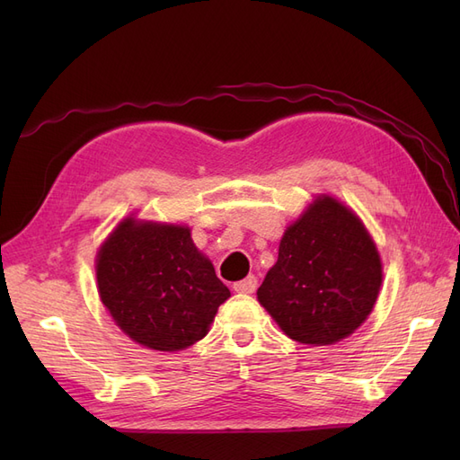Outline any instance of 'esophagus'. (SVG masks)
<instances>
[{
  "mask_svg": "<svg viewBox=\"0 0 460 460\" xmlns=\"http://www.w3.org/2000/svg\"><path fill=\"white\" fill-rule=\"evenodd\" d=\"M255 289H257L255 276H247V278H243V280L234 284V291H238V294H253Z\"/></svg>",
  "mask_w": 460,
  "mask_h": 460,
  "instance_id": "1",
  "label": "esophagus"
}]
</instances>
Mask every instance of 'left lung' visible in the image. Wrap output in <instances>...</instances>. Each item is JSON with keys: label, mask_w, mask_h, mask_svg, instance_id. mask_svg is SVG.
<instances>
[{"label": "left lung", "mask_w": 460, "mask_h": 460, "mask_svg": "<svg viewBox=\"0 0 460 460\" xmlns=\"http://www.w3.org/2000/svg\"><path fill=\"white\" fill-rule=\"evenodd\" d=\"M380 286V253L363 220L318 196L284 232L257 299L288 338L332 345L365 323Z\"/></svg>", "instance_id": "8db88e82"}]
</instances>
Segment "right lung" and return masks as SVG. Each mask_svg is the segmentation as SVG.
I'll list each match as a JSON object with an SVG mask.
<instances>
[{"label":"right lung","mask_w":460,"mask_h":460,"mask_svg":"<svg viewBox=\"0 0 460 460\" xmlns=\"http://www.w3.org/2000/svg\"><path fill=\"white\" fill-rule=\"evenodd\" d=\"M97 291L117 326L147 349L180 351L207 336L230 297L188 226L124 218L95 259Z\"/></svg>","instance_id":"1"}]
</instances>
